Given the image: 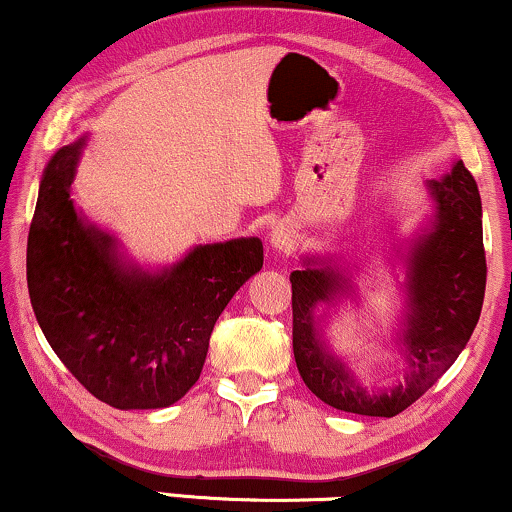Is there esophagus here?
Instances as JSON below:
<instances>
[{"label":"esophagus","mask_w":512,"mask_h":512,"mask_svg":"<svg viewBox=\"0 0 512 512\" xmlns=\"http://www.w3.org/2000/svg\"><path fill=\"white\" fill-rule=\"evenodd\" d=\"M270 244H272V249L284 251V254H286V251H291L293 244H296V233H293V230L286 226V223H279V226L272 228Z\"/></svg>","instance_id":"obj_1"}]
</instances>
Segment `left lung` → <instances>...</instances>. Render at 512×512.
<instances>
[{
    "instance_id": "1",
    "label": "left lung",
    "mask_w": 512,
    "mask_h": 512,
    "mask_svg": "<svg viewBox=\"0 0 512 512\" xmlns=\"http://www.w3.org/2000/svg\"><path fill=\"white\" fill-rule=\"evenodd\" d=\"M426 186L436 202V214L431 228L410 244L403 331L398 333L408 366L401 384L368 394L347 363L328 352L321 340L314 310L354 293L345 272L319 256L303 258V270L291 272L298 373L307 389L335 410L394 417L410 408L457 361L478 324L487 284L478 184L457 160L452 172Z\"/></svg>"
}]
</instances>
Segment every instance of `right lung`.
Wrapping results in <instances>:
<instances>
[{
	"label": "right lung",
	"mask_w": 512,
	"mask_h": 512,
	"mask_svg": "<svg viewBox=\"0 0 512 512\" xmlns=\"http://www.w3.org/2000/svg\"><path fill=\"white\" fill-rule=\"evenodd\" d=\"M88 137L62 146L39 184L27 289L48 345L95 398L118 410L177 403L198 382L216 319L263 268L258 237L200 244L146 272L76 212L72 181Z\"/></svg>",
	"instance_id": "right-lung-1"
}]
</instances>
